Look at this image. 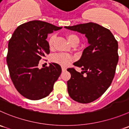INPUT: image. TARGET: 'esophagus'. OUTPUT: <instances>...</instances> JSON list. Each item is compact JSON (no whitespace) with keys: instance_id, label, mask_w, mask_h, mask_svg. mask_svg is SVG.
<instances>
[{"instance_id":"1","label":"esophagus","mask_w":129,"mask_h":129,"mask_svg":"<svg viewBox=\"0 0 129 129\" xmlns=\"http://www.w3.org/2000/svg\"><path fill=\"white\" fill-rule=\"evenodd\" d=\"M66 69H66V67H62V72H64V71H66Z\"/></svg>"}]
</instances>
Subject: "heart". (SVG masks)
I'll list each match as a JSON object with an SVG mask.
<instances>
[{
  "mask_svg": "<svg viewBox=\"0 0 129 129\" xmlns=\"http://www.w3.org/2000/svg\"><path fill=\"white\" fill-rule=\"evenodd\" d=\"M55 35H52L49 39L48 40V44H49L50 48H52L54 46V42H55ZM67 39L68 40L69 42L72 44H77L79 42V38L76 34H69L67 36ZM52 60L53 62H56L58 64L61 65L62 66H67L71 63L72 61V57L69 55L64 54H57L54 55L52 57Z\"/></svg>",
  "mask_w": 129,
  "mask_h": 129,
  "instance_id": "1",
  "label": "heart"
}]
</instances>
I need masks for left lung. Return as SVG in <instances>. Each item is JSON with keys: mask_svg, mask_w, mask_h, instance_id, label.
I'll use <instances>...</instances> for the list:
<instances>
[{"mask_svg": "<svg viewBox=\"0 0 129 129\" xmlns=\"http://www.w3.org/2000/svg\"><path fill=\"white\" fill-rule=\"evenodd\" d=\"M64 27L85 34L88 40L89 46L74 63L82 71L67 69L71 74L67 81V90L74 101L90 103L99 98L112 82L119 60L118 42L109 29L95 23Z\"/></svg>", "mask_w": 129, "mask_h": 129, "instance_id": "obj_1", "label": "left lung"}]
</instances>
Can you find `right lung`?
<instances>
[{
  "label": "right lung",
  "mask_w": 129,
  "mask_h": 129,
  "mask_svg": "<svg viewBox=\"0 0 129 129\" xmlns=\"http://www.w3.org/2000/svg\"><path fill=\"white\" fill-rule=\"evenodd\" d=\"M62 28L32 20L19 25L9 40L7 55L9 74L15 89L25 98L37 101L52 91L62 72L61 67L55 63L42 69L38 66L40 60L50 53L46 40L48 34Z\"/></svg>",
  "instance_id": "obj_1"
}]
</instances>
